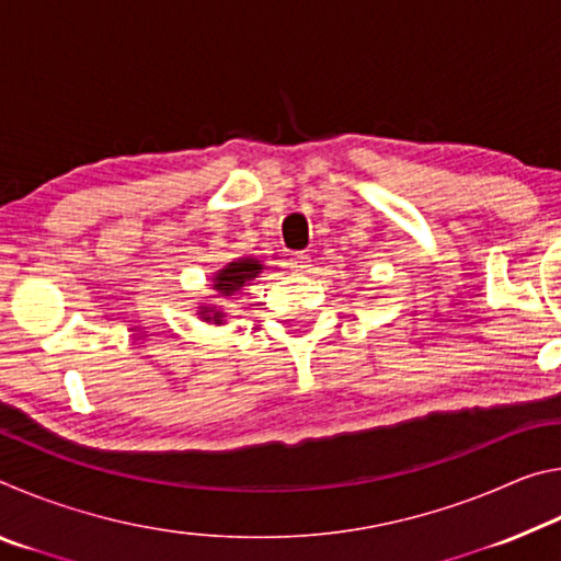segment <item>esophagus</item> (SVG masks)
Returning a JSON list of instances; mask_svg holds the SVG:
<instances>
[{
  "instance_id": "34e87169",
  "label": "esophagus",
  "mask_w": 561,
  "mask_h": 561,
  "mask_svg": "<svg viewBox=\"0 0 561 561\" xmlns=\"http://www.w3.org/2000/svg\"><path fill=\"white\" fill-rule=\"evenodd\" d=\"M287 270L291 272V274H304V272H309V267H311V260H309V254H304V252H294V254H289L287 257Z\"/></svg>"
}]
</instances>
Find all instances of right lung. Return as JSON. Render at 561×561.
Returning a JSON list of instances; mask_svg holds the SVG:
<instances>
[{
	"label": "right lung",
	"instance_id": "add662e5",
	"mask_svg": "<svg viewBox=\"0 0 561 561\" xmlns=\"http://www.w3.org/2000/svg\"><path fill=\"white\" fill-rule=\"evenodd\" d=\"M264 270L262 260L257 257H237L234 262H227L222 270H217L210 279V289L215 291L213 297H207L197 307V319L205 321V324H217L222 327L227 321L225 304H217L215 299H237L244 287H250L254 277H260Z\"/></svg>",
	"mask_w": 561,
	"mask_h": 561
}]
</instances>
